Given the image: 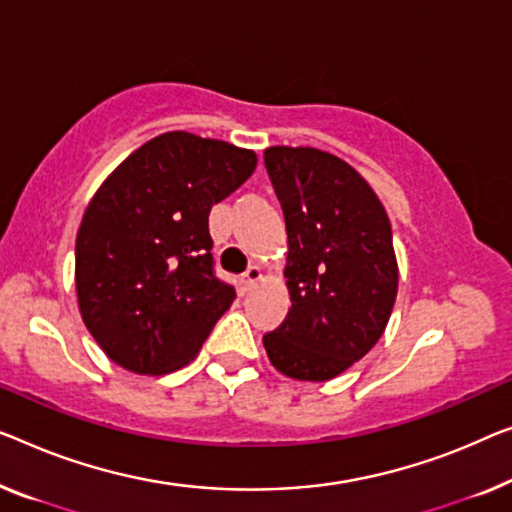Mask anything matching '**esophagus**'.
Masks as SVG:
<instances>
[{
	"label": "esophagus",
	"mask_w": 512,
	"mask_h": 512,
	"mask_svg": "<svg viewBox=\"0 0 512 512\" xmlns=\"http://www.w3.org/2000/svg\"><path fill=\"white\" fill-rule=\"evenodd\" d=\"M259 280H262V269L259 266H248V271L241 276V285L246 292H250Z\"/></svg>",
	"instance_id": "esophagus-1"
}]
</instances>
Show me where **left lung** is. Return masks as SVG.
Returning <instances> with one entry per match:
<instances>
[{
	"instance_id": "1",
	"label": "left lung",
	"mask_w": 512,
	"mask_h": 512,
	"mask_svg": "<svg viewBox=\"0 0 512 512\" xmlns=\"http://www.w3.org/2000/svg\"><path fill=\"white\" fill-rule=\"evenodd\" d=\"M264 165L285 213L292 296L285 322L264 335L273 368L329 381L370 352L398 294L391 220L370 183L312 147H269Z\"/></svg>"
}]
</instances>
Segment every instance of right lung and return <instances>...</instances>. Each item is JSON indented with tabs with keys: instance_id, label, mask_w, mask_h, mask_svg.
I'll list each match as a JSON object with an SVG mask.
<instances>
[{
	"instance_id": "add662e5",
	"label": "right lung",
	"mask_w": 512,
	"mask_h": 512,
	"mask_svg": "<svg viewBox=\"0 0 512 512\" xmlns=\"http://www.w3.org/2000/svg\"><path fill=\"white\" fill-rule=\"evenodd\" d=\"M255 167V151L172 131L133 151L91 197L75 289L82 322L121 368H183L230 308L236 292L213 273L209 213Z\"/></svg>"
}]
</instances>
